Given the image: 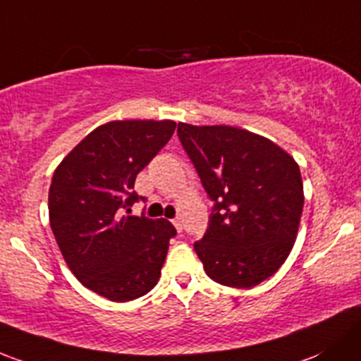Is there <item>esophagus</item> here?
<instances>
[{"label": "esophagus", "instance_id": "1", "mask_svg": "<svg viewBox=\"0 0 361 361\" xmlns=\"http://www.w3.org/2000/svg\"><path fill=\"white\" fill-rule=\"evenodd\" d=\"M173 225H174V228H176L178 231L183 230V225H181V219L180 218H174L173 219Z\"/></svg>", "mask_w": 361, "mask_h": 361}]
</instances>
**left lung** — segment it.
Listing matches in <instances>:
<instances>
[{"mask_svg": "<svg viewBox=\"0 0 361 361\" xmlns=\"http://www.w3.org/2000/svg\"><path fill=\"white\" fill-rule=\"evenodd\" d=\"M178 138L214 202L193 244L209 279L250 289L290 254L305 204L298 162L264 136L233 126L178 123Z\"/></svg>", "mask_w": 361, "mask_h": 361, "instance_id": "obj_1", "label": "left lung"}]
</instances>
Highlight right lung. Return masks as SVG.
<instances>
[{
  "instance_id": "add662e5",
  "label": "right lung",
  "mask_w": 361,
  "mask_h": 361,
  "mask_svg": "<svg viewBox=\"0 0 361 361\" xmlns=\"http://www.w3.org/2000/svg\"><path fill=\"white\" fill-rule=\"evenodd\" d=\"M174 121H111L63 157L48 193L50 226L75 279L102 298L133 301L159 282L176 230L168 219L124 216L143 197L136 174L169 142Z\"/></svg>"
}]
</instances>
